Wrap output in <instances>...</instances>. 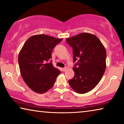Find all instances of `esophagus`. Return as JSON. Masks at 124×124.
Segmentation results:
<instances>
[{"instance_id":"34e87169","label":"esophagus","mask_w":124,"mask_h":124,"mask_svg":"<svg viewBox=\"0 0 124 124\" xmlns=\"http://www.w3.org/2000/svg\"><path fill=\"white\" fill-rule=\"evenodd\" d=\"M66 69H67V68H66V67L65 68H64L62 69V71H65L66 70Z\"/></svg>"}]
</instances>
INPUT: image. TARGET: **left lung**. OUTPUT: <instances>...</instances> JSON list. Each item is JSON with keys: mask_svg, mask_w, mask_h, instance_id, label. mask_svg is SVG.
<instances>
[{"mask_svg": "<svg viewBox=\"0 0 124 124\" xmlns=\"http://www.w3.org/2000/svg\"><path fill=\"white\" fill-rule=\"evenodd\" d=\"M73 49L74 78L69 80L76 93L85 94L98 84L106 69V52L103 44L94 34L82 33L67 38Z\"/></svg>", "mask_w": 124, "mask_h": 124, "instance_id": "8db88e82", "label": "left lung"}]
</instances>
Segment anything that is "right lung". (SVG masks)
Returning <instances> with one entry per match:
<instances>
[{
	"instance_id": "1",
	"label": "right lung",
	"mask_w": 124,
	"mask_h": 124,
	"mask_svg": "<svg viewBox=\"0 0 124 124\" xmlns=\"http://www.w3.org/2000/svg\"><path fill=\"white\" fill-rule=\"evenodd\" d=\"M51 36L39 34L31 36L21 49L18 62L21 75L32 90L43 94L53 86L61 71L53 66L51 51L62 41Z\"/></svg>"
}]
</instances>
